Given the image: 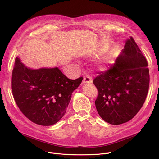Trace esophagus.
<instances>
[{
	"label": "esophagus",
	"instance_id": "obj_1",
	"mask_svg": "<svg viewBox=\"0 0 159 159\" xmlns=\"http://www.w3.org/2000/svg\"><path fill=\"white\" fill-rule=\"evenodd\" d=\"M82 82L84 83V84H91V83L93 82V80L89 75H86V76H85L84 79H83Z\"/></svg>",
	"mask_w": 159,
	"mask_h": 159
}]
</instances>
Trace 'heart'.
Here are the masks:
<instances>
[{
	"label": "heart",
	"mask_w": 159,
	"mask_h": 159,
	"mask_svg": "<svg viewBox=\"0 0 159 159\" xmlns=\"http://www.w3.org/2000/svg\"><path fill=\"white\" fill-rule=\"evenodd\" d=\"M110 62L108 59H103L98 61L96 64V68L99 71H104L110 67Z\"/></svg>",
	"instance_id": "b5f03b06"
}]
</instances>
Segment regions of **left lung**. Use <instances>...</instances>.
Here are the masks:
<instances>
[{"mask_svg": "<svg viewBox=\"0 0 159 159\" xmlns=\"http://www.w3.org/2000/svg\"><path fill=\"white\" fill-rule=\"evenodd\" d=\"M113 66L93 80L98 95L95 106L106 122L118 125L133 119L146 100L149 84L146 58L130 37Z\"/></svg>", "mask_w": 159, "mask_h": 159, "instance_id": "obj_1", "label": "left lung"}]
</instances>
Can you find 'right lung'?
Instances as JSON below:
<instances>
[{"label": "right lung", "instance_id": "obj_1", "mask_svg": "<svg viewBox=\"0 0 159 159\" xmlns=\"http://www.w3.org/2000/svg\"><path fill=\"white\" fill-rule=\"evenodd\" d=\"M82 77L71 80L57 67L32 69L16 57L12 73L11 87L16 104L31 121L52 126L64 115L72 93Z\"/></svg>", "mask_w": 159, "mask_h": 159}]
</instances>
